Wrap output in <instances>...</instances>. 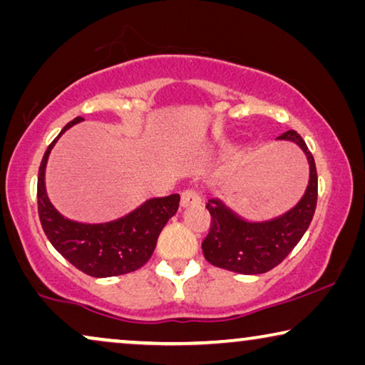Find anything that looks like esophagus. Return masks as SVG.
Returning <instances> with one entry per match:
<instances>
[{
	"instance_id": "1",
	"label": "esophagus",
	"mask_w": 365,
	"mask_h": 365,
	"mask_svg": "<svg viewBox=\"0 0 365 365\" xmlns=\"http://www.w3.org/2000/svg\"><path fill=\"white\" fill-rule=\"evenodd\" d=\"M201 204V196H199L197 191L194 189H186L181 194V206L189 207V206H199Z\"/></svg>"
}]
</instances>
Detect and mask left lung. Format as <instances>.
Segmentation results:
<instances>
[{
    "label": "left lung",
    "instance_id": "8db88e82",
    "mask_svg": "<svg viewBox=\"0 0 365 365\" xmlns=\"http://www.w3.org/2000/svg\"><path fill=\"white\" fill-rule=\"evenodd\" d=\"M279 139L297 143L311 164L306 194L296 207L267 222H246L234 216L221 201L211 199L206 209L211 227L202 241L204 257L212 266L239 274H264L279 266L297 246L312 221L317 206V169L304 139L291 129Z\"/></svg>",
    "mask_w": 365,
    "mask_h": 365
}]
</instances>
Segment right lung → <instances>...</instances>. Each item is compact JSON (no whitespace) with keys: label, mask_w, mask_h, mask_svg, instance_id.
<instances>
[{"label":"right lung","mask_w":365,"mask_h":365,"mask_svg":"<svg viewBox=\"0 0 365 365\" xmlns=\"http://www.w3.org/2000/svg\"><path fill=\"white\" fill-rule=\"evenodd\" d=\"M83 121H69L58 138ZM58 138L49 144L38 173V214L43 231L54 249L74 267L93 277L121 276L138 271L153 256L158 237L166 222L176 214L179 194L149 199L126 217L108 224H79L64 219L51 206L44 189V168Z\"/></svg>","instance_id":"obj_1"}]
</instances>
